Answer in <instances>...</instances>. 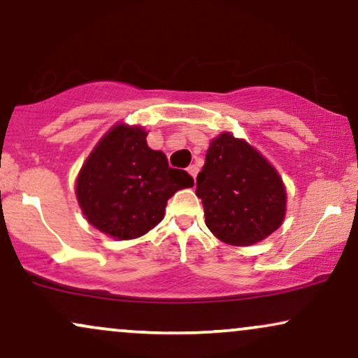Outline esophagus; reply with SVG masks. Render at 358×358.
<instances>
[{
	"label": "esophagus",
	"mask_w": 358,
	"mask_h": 358,
	"mask_svg": "<svg viewBox=\"0 0 358 358\" xmlns=\"http://www.w3.org/2000/svg\"><path fill=\"white\" fill-rule=\"evenodd\" d=\"M188 173H190L193 176V180H196V175H198V166L196 165H190L187 168Z\"/></svg>",
	"instance_id": "obj_1"
}]
</instances>
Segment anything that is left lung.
<instances>
[{
	"mask_svg": "<svg viewBox=\"0 0 358 358\" xmlns=\"http://www.w3.org/2000/svg\"><path fill=\"white\" fill-rule=\"evenodd\" d=\"M205 223L218 240L250 247L283 223L287 192L275 166L248 141L223 131L210 141L196 176Z\"/></svg>",
	"mask_w": 358,
	"mask_h": 358,
	"instance_id": "1",
	"label": "left lung"
}]
</instances>
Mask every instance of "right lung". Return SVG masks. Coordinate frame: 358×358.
I'll return each mask as SVG.
<instances>
[{
  "label": "right lung",
  "mask_w": 358,
  "mask_h": 358,
  "mask_svg": "<svg viewBox=\"0 0 358 358\" xmlns=\"http://www.w3.org/2000/svg\"><path fill=\"white\" fill-rule=\"evenodd\" d=\"M143 127L116 123L88 155L76 178V200L88 223L116 240L148 234L165 217L168 198L193 187L185 170L146 143Z\"/></svg>",
  "instance_id": "right-lung-1"
}]
</instances>
